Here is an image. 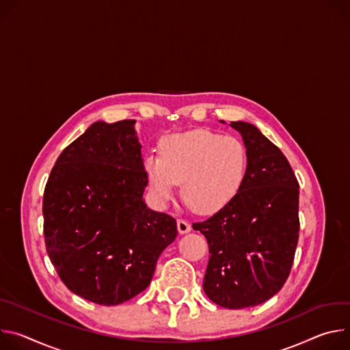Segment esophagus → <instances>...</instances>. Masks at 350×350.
<instances>
[{
  "label": "esophagus",
  "mask_w": 350,
  "mask_h": 350,
  "mask_svg": "<svg viewBox=\"0 0 350 350\" xmlns=\"http://www.w3.org/2000/svg\"><path fill=\"white\" fill-rule=\"evenodd\" d=\"M176 225H178V230H179L180 235L187 234V232H190V229H191L190 224L187 221H185V219H178Z\"/></svg>",
  "instance_id": "1"
}]
</instances>
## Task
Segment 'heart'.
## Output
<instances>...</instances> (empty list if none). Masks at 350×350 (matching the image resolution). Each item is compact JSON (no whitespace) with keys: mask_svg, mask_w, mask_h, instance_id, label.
Listing matches in <instances>:
<instances>
[{"mask_svg":"<svg viewBox=\"0 0 350 350\" xmlns=\"http://www.w3.org/2000/svg\"><path fill=\"white\" fill-rule=\"evenodd\" d=\"M247 150L234 136L196 129L167 136L160 155L144 159V174L154 200L165 204L180 183L183 200L198 213H215L241 190L247 172Z\"/></svg>","mask_w":350,"mask_h":350,"instance_id":"b5f03b06","label":"heart"}]
</instances>
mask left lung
<instances>
[{
	"label": "left lung",
	"instance_id": "1",
	"mask_svg": "<svg viewBox=\"0 0 350 350\" xmlns=\"http://www.w3.org/2000/svg\"><path fill=\"white\" fill-rule=\"evenodd\" d=\"M247 150L245 182L225 207L193 224L207 239L203 289L226 308L264 303L286 282L299 241V182L282 151L254 125L232 122Z\"/></svg>",
	"mask_w": 350,
	"mask_h": 350
}]
</instances>
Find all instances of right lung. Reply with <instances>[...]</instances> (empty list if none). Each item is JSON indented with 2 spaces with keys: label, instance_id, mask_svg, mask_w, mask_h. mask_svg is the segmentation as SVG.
I'll list each match as a JSON object with an SVG mask.
<instances>
[{
  "label": "right lung",
  "instance_id": "right-lung-1",
  "mask_svg": "<svg viewBox=\"0 0 350 350\" xmlns=\"http://www.w3.org/2000/svg\"><path fill=\"white\" fill-rule=\"evenodd\" d=\"M135 120L96 122L59 154L44 187V242L65 286L103 306L143 292L176 221L150 210Z\"/></svg>",
  "mask_w": 350,
  "mask_h": 350
}]
</instances>
